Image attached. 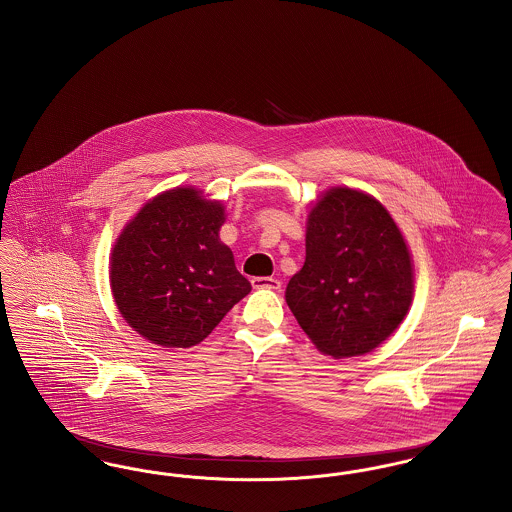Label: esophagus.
Listing matches in <instances>:
<instances>
[{
    "label": "esophagus",
    "mask_w": 512,
    "mask_h": 512,
    "mask_svg": "<svg viewBox=\"0 0 512 512\" xmlns=\"http://www.w3.org/2000/svg\"><path fill=\"white\" fill-rule=\"evenodd\" d=\"M251 284L253 288H267V290H280L282 282L278 278H272V276H255L251 278Z\"/></svg>",
    "instance_id": "obj_1"
}]
</instances>
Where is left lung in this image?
Listing matches in <instances>:
<instances>
[{
	"instance_id": "obj_1",
	"label": "left lung",
	"mask_w": 512,
	"mask_h": 512,
	"mask_svg": "<svg viewBox=\"0 0 512 512\" xmlns=\"http://www.w3.org/2000/svg\"><path fill=\"white\" fill-rule=\"evenodd\" d=\"M407 244L374 197L332 188L307 222L305 265L286 301L324 355H365L401 324L413 301Z\"/></svg>"
}]
</instances>
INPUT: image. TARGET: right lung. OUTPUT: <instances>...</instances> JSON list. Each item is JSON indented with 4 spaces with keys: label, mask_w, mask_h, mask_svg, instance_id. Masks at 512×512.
Returning a JSON list of instances; mask_svg holds the SVG:
<instances>
[{
    "label": "right lung",
    "mask_w": 512,
    "mask_h": 512,
    "mask_svg": "<svg viewBox=\"0 0 512 512\" xmlns=\"http://www.w3.org/2000/svg\"><path fill=\"white\" fill-rule=\"evenodd\" d=\"M224 207L194 188L157 195L126 224L111 255L124 320L163 347H192L251 292L219 238Z\"/></svg>",
    "instance_id": "1"
}]
</instances>
